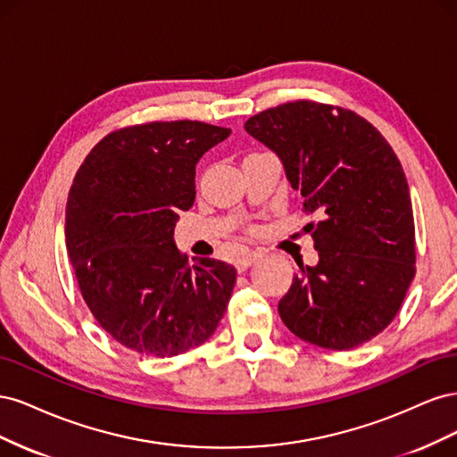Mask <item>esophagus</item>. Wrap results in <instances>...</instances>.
I'll use <instances>...</instances> for the list:
<instances>
[{
    "instance_id": "obj_1",
    "label": "esophagus",
    "mask_w": 457,
    "mask_h": 457,
    "mask_svg": "<svg viewBox=\"0 0 457 457\" xmlns=\"http://www.w3.org/2000/svg\"><path fill=\"white\" fill-rule=\"evenodd\" d=\"M257 257H259L257 252H245V253H242V255L238 257V261H237V269H238L240 272L245 270L247 267L252 265V262H255Z\"/></svg>"
}]
</instances>
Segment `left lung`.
<instances>
[{
	"mask_svg": "<svg viewBox=\"0 0 457 457\" xmlns=\"http://www.w3.org/2000/svg\"><path fill=\"white\" fill-rule=\"evenodd\" d=\"M245 131L280 156L303 196L316 267L299 265L280 299L282 322L331 351L358 347L389 326L416 274L408 181L385 137L353 110L294 101L252 116Z\"/></svg>",
	"mask_w": 457,
	"mask_h": 457,
	"instance_id": "obj_1",
	"label": "left lung"
}]
</instances>
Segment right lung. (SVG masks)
<instances>
[{
  "mask_svg": "<svg viewBox=\"0 0 457 457\" xmlns=\"http://www.w3.org/2000/svg\"><path fill=\"white\" fill-rule=\"evenodd\" d=\"M228 128L148 121L108 133L74 177L66 247L81 297L123 347L170 358L213 336L237 282L228 262L190 265L175 247L179 212L195 204L196 163Z\"/></svg>",
  "mask_w": 457,
  "mask_h": 457,
  "instance_id": "right-lung-1",
  "label": "right lung"
}]
</instances>
